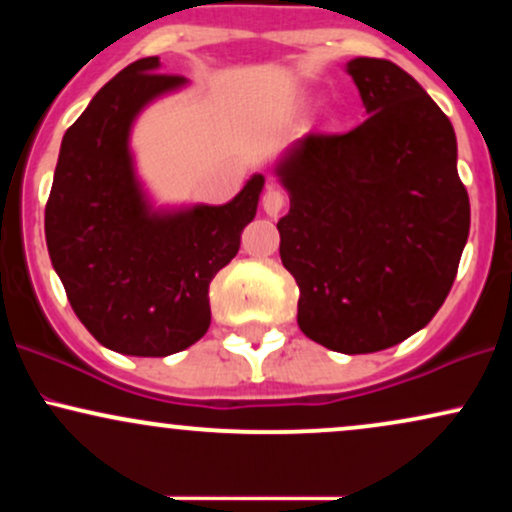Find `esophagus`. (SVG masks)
Returning a JSON list of instances; mask_svg holds the SVG:
<instances>
[{
    "instance_id": "esophagus-1",
    "label": "esophagus",
    "mask_w": 512,
    "mask_h": 512,
    "mask_svg": "<svg viewBox=\"0 0 512 512\" xmlns=\"http://www.w3.org/2000/svg\"><path fill=\"white\" fill-rule=\"evenodd\" d=\"M284 204H286V195L281 190L269 187V190L264 192L262 207H264V211H267V216H279L281 209H284Z\"/></svg>"
}]
</instances>
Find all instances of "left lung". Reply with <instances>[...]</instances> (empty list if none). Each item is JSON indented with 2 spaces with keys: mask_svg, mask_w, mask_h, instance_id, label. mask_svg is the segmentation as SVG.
<instances>
[{
  "mask_svg": "<svg viewBox=\"0 0 512 512\" xmlns=\"http://www.w3.org/2000/svg\"><path fill=\"white\" fill-rule=\"evenodd\" d=\"M368 117L305 134L276 163L291 209L276 228L296 279L298 327L342 354H373L438 313L469 236L455 129L414 76L387 60L346 64Z\"/></svg>",
  "mask_w": 512,
  "mask_h": 512,
  "instance_id": "1",
  "label": "left lung"
}]
</instances>
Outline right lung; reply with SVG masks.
<instances>
[{
  "label": "right lung",
  "instance_id": "obj_1",
  "mask_svg": "<svg viewBox=\"0 0 512 512\" xmlns=\"http://www.w3.org/2000/svg\"><path fill=\"white\" fill-rule=\"evenodd\" d=\"M158 57L122 69L64 132L45 240L76 317L127 356H170L209 330V284L236 257L255 219L262 175L221 207L156 211L129 154L134 117L185 86Z\"/></svg>",
  "mask_w": 512,
  "mask_h": 512
}]
</instances>
